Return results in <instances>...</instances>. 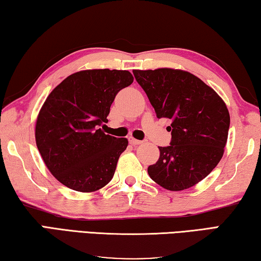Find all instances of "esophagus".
<instances>
[{
    "label": "esophagus",
    "mask_w": 261,
    "mask_h": 261,
    "mask_svg": "<svg viewBox=\"0 0 261 261\" xmlns=\"http://www.w3.org/2000/svg\"><path fill=\"white\" fill-rule=\"evenodd\" d=\"M128 140H129V143L133 144V145H139V144H142V143H143V141L136 140V139H134V138H129Z\"/></svg>",
    "instance_id": "obj_1"
}]
</instances>
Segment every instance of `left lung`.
Masks as SVG:
<instances>
[{
	"label": "left lung",
	"mask_w": 261,
	"mask_h": 261,
	"mask_svg": "<svg viewBox=\"0 0 261 261\" xmlns=\"http://www.w3.org/2000/svg\"><path fill=\"white\" fill-rule=\"evenodd\" d=\"M157 118L172 121L168 147L148 167L151 179L171 191L188 189L205 179L221 161L230 117L225 102L191 73L174 68L134 70Z\"/></svg>",
	"instance_id": "1"
}]
</instances>
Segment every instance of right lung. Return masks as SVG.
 Masks as SVG:
<instances>
[{
	"label": "right lung",
	"instance_id": "1",
	"mask_svg": "<svg viewBox=\"0 0 261 261\" xmlns=\"http://www.w3.org/2000/svg\"><path fill=\"white\" fill-rule=\"evenodd\" d=\"M133 80L128 71H80L45 99L36 119V147L50 173L67 188L93 193L112 180L128 140L98 127L108 122L116 95Z\"/></svg>",
	"mask_w": 261,
	"mask_h": 261
}]
</instances>
